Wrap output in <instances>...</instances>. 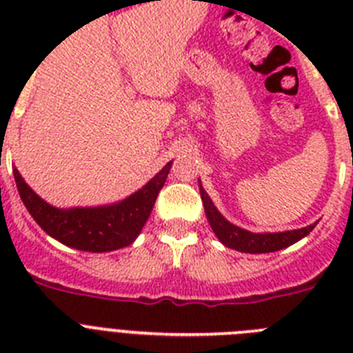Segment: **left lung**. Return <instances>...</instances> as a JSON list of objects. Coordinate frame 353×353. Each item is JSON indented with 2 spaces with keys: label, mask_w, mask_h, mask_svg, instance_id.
I'll return each mask as SVG.
<instances>
[{
  "label": "left lung",
  "mask_w": 353,
  "mask_h": 353,
  "mask_svg": "<svg viewBox=\"0 0 353 353\" xmlns=\"http://www.w3.org/2000/svg\"><path fill=\"white\" fill-rule=\"evenodd\" d=\"M199 194H201V201H203L205 214L210 223L212 230L217 235V239L223 242L226 248L235 249L240 252H249V254H261V252H274L279 249H285L288 245L295 244L305 235H310L313 232V228L316 223L310 224V226L301 228V230H290V232H279V233H252L244 230V228L235 226L221 214L215 205L212 203L210 196L207 194L201 182H199Z\"/></svg>",
  "instance_id": "obj_1"
}]
</instances>
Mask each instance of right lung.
<instances>
[{
    "label": "right lung",
    "mask_w": 353,
    "mask_h": 353,
    "mask_svg": "<svg viewBox=\"0 0 353 353\" xmlns=\"http://www.w3.org/2000/svg\"><path fill=\"white\" fill-rule=\"evenodd\" d=\"M173 161L162 168L141 189L118 203L104 207L56 208L43 201L14 168V179L24 207L43 232L68 248L108 252L127 248L138 239L148 221L159 191L168 179Z\"/></svg>",
    "instance_id": "obj_1"
}]
</instances>
